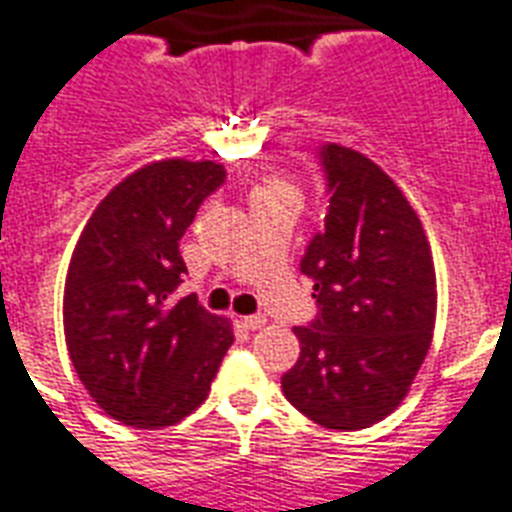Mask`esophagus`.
<instances>
[{
	"mask_svg": "<svg viewBox=\"0 0 512 512\" xmlns=\"http://www.w3.org/2000/svg\"><path fill=\"white\" fill-rule=\"evenodd\" d=\"M265 314H252V317H244V327L247 330H260V327H265Z\"/></svg>",
	"mask_w": 512,
	"mask_h": 512,
	"instance_id": "1",
	"label": "esophagus"
}]
</instances>
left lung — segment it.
I'll return each mask as SVG.
<instances>
[{
	"instance_id": "left-lung-1",
	"label": "left lung",
	"mask_w": 512,
	"mask_h": 512,
	"mask_svg": "<svg viewBox=\"0 0 512 512\" xmlns=\"http://www.w3.org/2000/svg\"><path fill=\"white\" fill-rule=\"evenodd\" d=\"M319 158L330 206L300 260L319 314L295 327L300 357L282 392L311 421L351 432L408 395L432 343L438 290L419 214L392 177L341 144Z\"/></svg>"
}]
</instances>
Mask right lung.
Here are the masks:
<instances>
[{"mask_svg":"<svg viewBox=\"0 0 512 512\" xmlns=\"http://www.w3.org/2000/svg\"><path fill=\"white\" fill-rule=\"evenodd\" d=\"M222 182L214 161L142 166L109 190L74 247L64 287L69 360L101 411L128 427L190 416L233 343L228 319L193 295L171 298L187 273L179 241Z\"/></svg>","mask_w":512,"mask_h":512,"instance_id":"add662e5","label":"right lung"}]
</instances>
